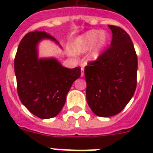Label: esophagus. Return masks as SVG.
Listing matches in <instances>:
<instances>
[{
	"label": "esophagus",
	"instance_id": "34e87169",
	"mask_svg": "<svg viewBox=\"0 0 153 153\" xmlns=\"http://www.w3.org/2000/svg\"><path fill=\"white\" fill-rule=\"evenodd\" d=\"M83 75H84V68L81 67V76H83Z\"/></svg>",
	"mask_w": 153,
	"mask_h": 153
}]
</instances>
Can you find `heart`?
Listing matches in <instances>:
<instances>
[{
    "label": "heart",
    "mask_w": 153,
    "mask_h": 153,
    "mask_svg": "<svg viewBox=\"0 0 153 153\" xmlns=\"http://www.w3.org/2000/svg\"><path fill=\"white\" fill-rule=\"evenodd\" d=\"M108 35L106 33H100V31L93 30L78 36L73 44V50L75 53H83L91 49L93 46L90 57L97 59L100 54L101 50L106 45Z\"/></svg>",
    "instance_id": "b5f03b06"
}]
</instances>
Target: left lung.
<instances>
[{
  "label": "left lung",
  "instance_id": "8db88e82",
  "mask_svg": "<svg viewBox=\"0 0 153 153\" xmlns=\"http://www.w3.org/2000/svg\"><path fill=\"white\" fill-rule=\"evenodd\" d=\"M110 47L85 67L86 101L97 116L118 114L130 101L137 83V55L130 36L123 28L108 25Z\"/></svg>",
  "mask_w": 153,
  "mask_h": 153
}]
</instances>
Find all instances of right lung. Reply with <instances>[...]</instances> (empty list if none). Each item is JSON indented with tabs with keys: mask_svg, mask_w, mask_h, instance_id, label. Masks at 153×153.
<instances>
[{
	"mask_svg": "<svg viewBox=\"0 0 153 153\" xmlns=\"http://www.w3.org/2000/svg\"><path fill=\"white\" fill-rule=\"evenodd\" d=\"M43 39L59 44L49 33L33 31L19 44L14 59L19 98L27 109L40 119L55 117L66 102L73 83L80 76L81 69L63 67L56 59H38L37 44Z\"/></svg>",
	"mask_w": 153,
	"mask_h": 153,
	"instance_id": "add662e5",
	"label": "right lung"
}]
</instances>
